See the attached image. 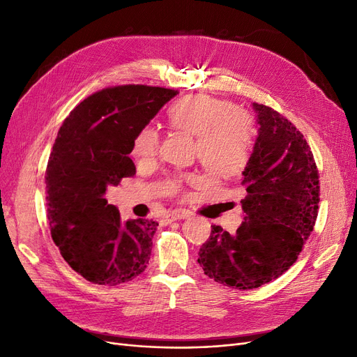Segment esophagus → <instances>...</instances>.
Listing matches in <instances>:
<instances>
[{"instance_id": "34e87169", "label": "esophagus", "mask_w": 357, "mask_h": 357, "mask_svg": "<svg viewBox=\"0 0 357 357\" xmlns=\"http://www.w3.org/2000/svg\"><path fill=\"white\" fill-rule=\"evenodd\" d=\"M187 217H188V214H187V213H182V211H174V213L167 214V215L165 217V220H166L167 223H170V222H176V220H183V219H187Z\"/></svg>"}]
</instances>
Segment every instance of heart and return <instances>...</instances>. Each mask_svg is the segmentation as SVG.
<instances>
[{
  "label": "heart",
  "mask_w": 357,
  "mask_h": 357,
  "mask_svg": "<svg viewBox=\"0 0 357 357\" xmlns=\"http://www.w3.org/2000/svg\"><path fill=\"white\" fill-rule=\"evenodd\" d=\"M167 122L174 131L195 138L197 158L213 178H235L251 162L254 121L229 100L208 95L185 96L169 107ZM159 146L158 130L144 127L134 137L131 156L140 163L151 162L158 156ZM183 181L198 182L195 176H176L170 179L169 190L176 192Z\"/></svg>",
  "instance_id": "obj_1"
}]
</instances>
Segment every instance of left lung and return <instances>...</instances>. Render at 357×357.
Here are the masks:
<instances>
[{"label":"left lung","mask_w":357,"mask_h":357,"mask_svg":"<svg viewBox=\"0 0 357 357\" xmlns=\"http://www.w3.org/2000/svg\"><path fill=\"white\" fill-rule=\"evenodd\" d=\"M252 107L258 135L242 172L243 222L234 235L213 225L198 252L206 275L239 290L267 284L296 262L319 204L318 169L303 134L273 107Z\"/></svg>","instance_id":"1"}]
</instances>
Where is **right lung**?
Wrapping results in <instances>:
<instances>
[{
	"mask_svg": "<svg viewBox=\"0 0 357 357\" xmlns=\"http://www.w3.org/2000/svg\"><path fill=\"white\" fill-rule=\"evenodd\" d=\"M176 93L142 84L103 89L77 105L58 131L45 175L51 236L87 282L115 286L149 264L159 223L122 222L105 194L135 175L134 137Z\"/></svg>",
	"mask_w": 357,
	"mask_h": 357,
	"instance_id": "add662e5",
	"label": "right lung"
}]
</instances>
